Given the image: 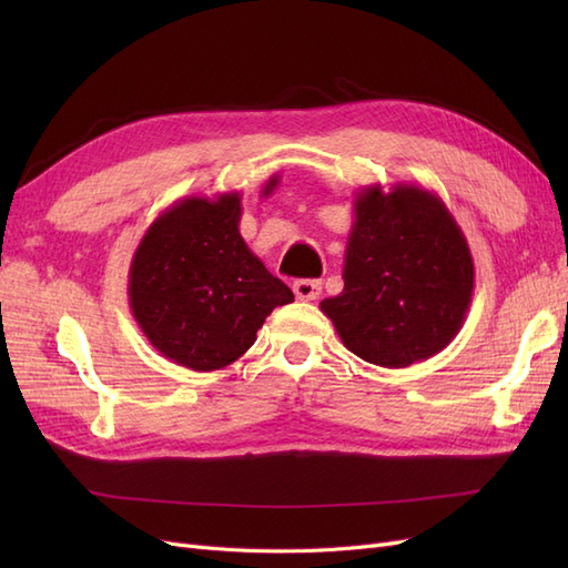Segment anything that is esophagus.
Returning a JSON list of instances; mask_svg holds the SVG:
<instances>
[{"instance_id":"esophagus-1","label":"esophagus","mask_w":568,"mask_h":568,"mask_svg":"<svg viewBox=\"0 0 568 568\" xmlns=\"http://www.w3.org/2000/svg\"><path fill=\"white\" fill-rule=\"evenodd\" d=\"M322 291L320 280H298L294 282V294L298 301H315Z\"/></svg>"}]
</instances>
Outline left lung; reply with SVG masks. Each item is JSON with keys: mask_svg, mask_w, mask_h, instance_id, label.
<instances>
[{"mask_svg": "<svg viewBox=\"0 0 568 568\" xmlns=\"http://www.w3.org/2000/svg\"><path fill=\"white\" fill-rule=\"evenodd\" d=\"M343 257V291L320 303L343 346L400 369L448 348L474 296V257L440 196L395 182L365 186Z\"/></svg>", "mask_w": 568, "mask_h": 568, "instance_id": "left-lung-1", "label": "left lung"}]
</instances>
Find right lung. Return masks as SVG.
Returning <instances> with one entry per match:
<instances>
[{
	"label": "right lung",
	"mask_w": 568,
	"mask_h": 568,
	"mask_svg": "<svg viewBox=\"0 0 568 568\" xmlns=\"http://www.w3.org/2000/svg\"><path fill=\"white\" fill-rule=\"evenodd\" d=\"M280 184L272 175L261 196ZM242 196H184L151 222L130 265L134 322L170 363L215 372L236 363L265 317L294 301L239 232Z\"/></svg>",
	"instance_id": "1"
}]
</instances>
